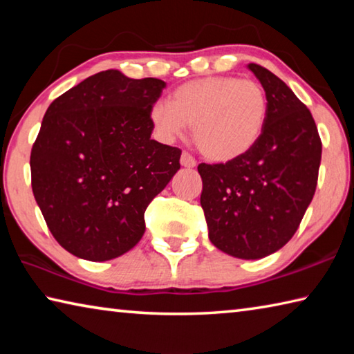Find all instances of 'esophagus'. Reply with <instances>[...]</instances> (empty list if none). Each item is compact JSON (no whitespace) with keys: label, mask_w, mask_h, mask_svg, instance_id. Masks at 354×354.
Instances as JSON below:
<instances>
[{"label":"esophagus","mask_w":354,"mask_h":354,"mask_svg":"<svg viewBox=\"0 0 354 354\" xmlns=\"http://www.w3.org/2000/svg\"><path fill=\"white\" fill-rule=\"evenodd\" d=\"M181 165L185 167V169H194V167L196 165V160L194 159V156L184 151L181 154Z\"/></svg>","instance_id":"34e87169"}]
</instances>
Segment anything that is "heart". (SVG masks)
Listing matches in <instances>:
<instances>
[{"label": "heart", "mask_w": 354, "mask_h": 354, "mask_svg": "<svg viewBox=\"0 0 354 354\" xmlns=\"http://www.w3.org/2000/svg\"><path fill=\"white\" fill-rule=\"evenodd\" d=\"M267 113V95L259 82L211 76L179 86L171 104L159 101L149 115L165 139L181 137L185 127H192L201 154L227 162L256 145L266 128Z\"/></svg>", "instance_id": "b5f03b06"}]
</instances>
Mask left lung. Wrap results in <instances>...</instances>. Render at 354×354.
I'll return each mask as SVG.
<instances>
[{
    "instance_id": "left-lung-1",
    "label": "left lung",
    "mask_w": 354,
    "mask_h": 354,
    "mask_svg": "<svg viewBox=\"0 0 354 354\" xmlns=\"http://www.w3.org/2000/svg\"><path fill=\"white\" fill-rule=\"evenodd\" d=\"M248 68L267 95V123L256 145L226 164H200L209 241L239 259H261L295 234L313 201L322 142L306 106L284 81Z\"/></svg>"
}]
</instances>
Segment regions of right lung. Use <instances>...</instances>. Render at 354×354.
Listing matches in <instances>:
<instances>
[{
  "label": "right lung",
  "instance_id": "obj_1",
  "mask_svg": "<svg viewBox=\"0 0 354 354\" xmlns=\"http://www.w3.org/2000/svg\"><path fill=\"white\" fill-rule=\"evenodd\" d=\"M167 84L118 70L56 98L31 151V184L62 248L103 262L134 248L147 207L179 170L181 149L151 139V107Z\"/></svg>",
  "mask_w": 354,
  "mask_h": 354
}]
</instances>
